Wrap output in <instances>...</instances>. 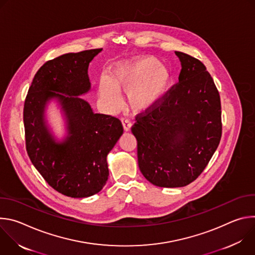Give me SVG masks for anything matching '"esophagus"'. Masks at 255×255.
<instances>
[{"instance_id": "obj_1", "label": "esophagus", "mask_w": 255, "mask_h": 255, "mask_svg": "<svg viewBox=\"0 0 255 255\" xmlns=\"http://www.w3.org/2000/svg\"><path fill=\"white\" fill-rule=\"evenodd\" d=\"M122 125H123V128L125 131H130L131 127H132V123L128 120V119H125V118H122Z\"/></svg>"}]
</instances>
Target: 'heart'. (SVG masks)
Here are the masks:
<instances>
[{
    "mask_svg": "<svg viewBox=\"0 0 255 255\" xmlns=\"http://www.w3.org/2000/svg\"><path fill=\"white\" fill-rule=\"evenodd\" d=\"M169 85L168 70L150 56L135 57L115 64L109 78L100 82V96L111 107L120 102V91L127 92V102L134 112L152 109Z\"/></svg>",
    "mask_w": 255,
    "mask_h": 255,
    "instance_id": "heart-1",
    "label": "heart"
}]
</instances>
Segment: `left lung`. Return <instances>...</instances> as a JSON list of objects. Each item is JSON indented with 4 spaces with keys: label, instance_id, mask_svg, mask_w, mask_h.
Instances as JSON below:
<instances>
[{
    "label": "left lung",
    "instance_id": "left-lung-1",
    "mask_svg": "<svg viewBox=\"0 0 255 255\" xmlns=\"http://www.w3.org/2000/svg\"><path fill=\"white\" fill-rule=\"evenodd\" d=\"M181 65L178 84L144 115L136 118L140 171L161 188H180L205 169L222 135L220 96L206 66L175 51Z\"/></svg>",
    "mask_w": 255,
    "mask_h": 255
}]
</instances>
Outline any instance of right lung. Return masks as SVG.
Here are the masks:
<instances>
[{"label": "right lung", "mask_w": 255, "mask_h": 255, "mask_svg": "<svg viewBox=\"0 0 255 255\" xmlns=\"http://www.w3.org/2000/svg\"><path fill=\"white\" fill-rule=\"evenodd\" d=\"M102 48L62 54L45 62L35 75L24 105L26 149L47 184L70 198H88L106 185L107 156L123 134L119 119L94 113L80 98L91 91L88 69ZM55 100L67 134L58 140L46 119Z\"/></svg>", "instance_id": "right-lung-1"}]
</instances>
